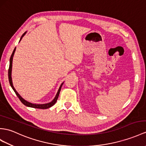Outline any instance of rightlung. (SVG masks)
Listing matches in <instances>:
<instances>
[{"label": "right lung", "mask_w": 146, "mask_h": 146, "mask_svg": "<svg viewBox=\"0 0 146 146\" xmlns=\"http://www.w3.org/2000/svg\"><path fill=\"white\" fill-rule=\"evenodd\" d=\"M27 33V31L25 32V33L22 35V36H21L20 38V40L19 41V42L21 41V40H22V38L25 36V35ZM16 50V48H15V49H14V50L12 52V54L11 55V57H10V65H9V82H10V86H11V87L12 88V89L14 90V92H15L16 95H17V97H19V98L20 100V101L22 102V103L23 104H24L25 106H28V107H31V108H40V109H47V108H49L51 107L52 106L54 105L56 102L57 101V100H58V97H59V93H60V91H61V87H62V85H63V83L61 84V85H60V87L59 88V90L58 91V92H57V94L55 96L54 98L53 99V100L49 103H48V104H33V103H31V102H29L27 101L26 100H25V99L21 96L19 93H18L17 91L16 90V89L15 88V87H13V82H12V61H13V55H14V53H15V51Z\"/></svg>", "instance_id": "right-lung-1"}]
</instances>
